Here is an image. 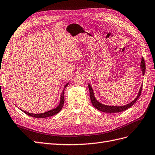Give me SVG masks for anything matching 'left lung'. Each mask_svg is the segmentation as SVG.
Listing matches in <instances>:
<instances>
[{
  "instance_id": "obj_1",
  "label": "left lung",
  "mask_w": 155,
  "mask_h": 155,
  "mask_svg": "<svg viewBox=\"0 0 155 155\" xmlns=\"http://www.w3.org/2000/svg\"><path fill=\"white\" fill-rule=\"evenodd\" d=\"M140 68L141 69V71H142V73L143 75H144L145 72V60L143 59V58H141V65H140ZM88 87H89V90H90V99H91V102L93 104L94 107L97 108V110H99V111L103 112H107V113H117V112H123L124 110L129 108L130 107H131L132 105H133L136 101L138 99L141 93V90H142V86H141L139 93L138 94V96H137L136 98L132 101V102H130V103L127 104L126 105L124 106H121V107H116V106H108V105H105L103 104L102 103H99L98 101H97L95 97L94 96V91H93L92 87L91 86V85L88 84Z\"/></svg>"
}]
</instances>
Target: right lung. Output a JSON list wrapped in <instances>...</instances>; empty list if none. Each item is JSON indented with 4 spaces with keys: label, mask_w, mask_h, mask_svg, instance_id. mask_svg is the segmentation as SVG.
I'll return each instance as SVG.
<instances>
[{
    "label": "right lung",
    "mask_w": 155,
    "mask_h": 155,
    "mask_svg": "<svg viewBox=\"0 0 155 155\" xmlns=\"http://www.w3.org/2000/svg\"><path fill=\"white\" fill-rule=\"evenodd\" d=\"M69 84V82H68V84H66L65 85L64 87V90L63 91L61 92V97H60V104H58V107L56 108L51 110L49 111L46 112L45 113H41V114H31L27 112H25L24 110H22L23 112H25L26 114L28 115V116H31V117H36V118H45V117H51L54 116V115H56L58 114L60 110L62 108L63 106H64V90H65V88L68 86V84Z\"/></svg>",
    "instance_id": "1"
}]
</instances>
